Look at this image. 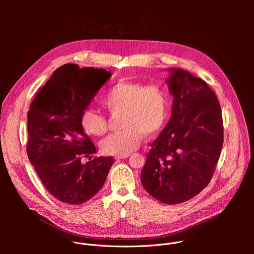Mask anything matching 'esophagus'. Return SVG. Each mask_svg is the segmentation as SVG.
Returning <instances> with one entry per match:
<instances>
[{"instance_id": "1", "label": "esophagus", "mask_w": 254, "mask_h": 254, "mask_svg": "<svg viewBox=\"0 0 254 254\" xmlns=\"http://www.w3.org/2000/svg\"><path fill=\"white\" fill-rule=\"evenodd\" d=\"M127 157H128V155H127V156H124V157H116V160H117V161H120V160L126 159V158H127Z\"/></svg>"}]
</instances>
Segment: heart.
<instances>
[{
  "instance_id": "heart-1",
  "label": "heart",
  "mask_w": 254,
  "mask_h": 254,
  "mask_svg": "<svg viewBox=\"0 0 254 254\" xmlns=\"http://www.w3.org/2000/svg\"><path fill=\"white\" fill-rule=\"evenodd\" d=\"M102 104L111 114L123 112V130L107 136L101 142L105 155L124 157L136 150L143 135L152 136L164 127L168 116V94L158 84L121 81L105 94ZM80 124L89 134L102 135L107 121L99 113L86 110Z\"/></svg>"
}]
</instances>
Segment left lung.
Listing matches in <instances>:
<instances>
[{
    "label": "left lung",
    "mask_w": 254,
    "mask_h": 254,
    "mask_svg": "<svg viewBox=\"0 0 254 254\" xmlns=\"http://www.w3.org/2000/svg\"><path fill=\"white\" fill-rule=\"evenodd\" d=\"M170 71L172 115L151 144L140 181L155 199L174 205L209 184L223 146V122L218 98L203 79L183 69Z\"/></svg>",
    "instance_id": "8db88e82"
}]
</instances>
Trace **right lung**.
<instances>
[{"label": "right lung", "instance_id": "1", "mask_svg": "<svg viewBox=\"0 0 254 254\" xmlns=\"http://www.w3.org/2000/svg\"><path fill=\"white\" fill-rule=\"evenodd\" d=\"M105 69L64 64L34 97L28 113L27 155L47 191L59 201L80 205L103 186L112 157L91 160L95 147L80 117L111 78ZM91 161L83 164L81 161Z\"/></svg>", "mask_w": 254, "mask_h": 254}]
</instances>
